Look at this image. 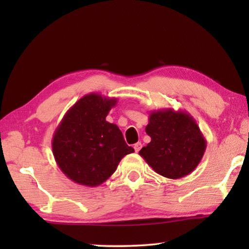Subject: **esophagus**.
<instances>
[{
    "label": "esophagus",
    "mask_w": 249,
    "mask_h": 249,
    "mask_svg": "<svg viewBox=\"0 0 249 249\" xmlns=\"http://www.w3.org/2000/svg\"><path fill=\"white\" fill-rule=\"evenodd\" d=\"M142 147V142H136V144L134 145V149H135V151H136V153H138V151L141 150Z\"/></svg>",
    "instance_id": "34e87169"
}]
</instances>
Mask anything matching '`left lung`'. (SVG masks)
Instances as JSON below:
<instances>
[{
    "instance_id": "left-lung-1",
    "label": "left lung",
    "mask_w": 249,
    "mask_h": 249,
    "mask_svg": "<svg viewBox=\"0 0 249 249\" xmlns=\"http://www.w3.org/2000/svg\"><path fill=\"white\" fill-rule=\"evenodd\" d=\"M146 133L151 141L140 155L158 175L169 179L188 176L199 165L206 141L196 120L185 111L160 108L149 112Z\"/></svg>"
}]
</instances>
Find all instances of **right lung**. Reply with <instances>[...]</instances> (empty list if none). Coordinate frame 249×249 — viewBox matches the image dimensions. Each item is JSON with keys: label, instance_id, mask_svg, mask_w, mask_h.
Wrapping results in <instances>:
<instances>
[{"label": "right lung", "instance_id": "add662e5", "mask_svg": "<svg viewBox=\"0 0 249 249\" xmlns=\"http://www.w3.org/2000/svg\"><path fill=\"white\" fill-rule=\"evenodd\" d=\"M117 99L92 92L71 107L53 136L54 160L73 182L98 187L111 177L122 158L134 153L117 125L105 120Z\"/></svg>", "mask_w": 249, "mask_h": 249}]
</instances>
